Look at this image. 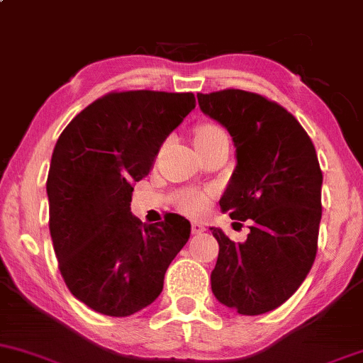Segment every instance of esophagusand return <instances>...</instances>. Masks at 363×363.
Masks as SVG:
<instances>
[{"instance_id":"esophagus-1","label":"esophagus","mask_w":363,"mask_h":363,"mask_svg":"<svg viewBox=\"0 0 363 363\" xmlns=\"http://www.w3.org/2000/svg\"><path fill=\"white\" fill-rule=\"evenodd\" d=\"M191 232H193V234H201V232H205V225H203L201 222H193L191 223Z\"/></svg>"}]
</instances>
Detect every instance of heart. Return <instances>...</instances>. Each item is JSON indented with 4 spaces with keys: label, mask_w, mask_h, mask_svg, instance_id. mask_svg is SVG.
<instances>
[{
    "label": "heart",
    "mask_w": 363,
    "mask_h": 363,
    "mask_svg": "<svg viewBox=\"0 0 363 363\" xmlns=\"http://www.w3.org/2000/svg\"><path fill=\"white\" fill-rule=\"evenodd\" d=\"M223 129L213 123H201L194 128V145L206 143L223 136ZM206 206V194L201 191H186L177 198V208L186 215H199Z\"/></svg>",
    "instance_id": "heart-1"
}]
</instances>
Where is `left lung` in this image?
<instances>
[{"instance_id": "obj_1", "label": "left lung", "mask_w": 363, "mask_h": 363, "mask_svg": "<svg viewBox=\"0 0 363 363\" xmlns=\"http://www.w3.org/2000/svg\"><path fill=\"white\" fill-rule=\"evenodd\" d=\"M198 104L235 145L220 208L232 220H251L244 242L210 228L220 245L211 290L239 314H264L289 301L315 259L323 213L315 148L289 111L259 94L228 89L198 94Z\"/></svg>"}]
</instances>
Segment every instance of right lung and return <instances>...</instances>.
I'll return each instance as SVG.
<instances>
[{"label": "right lung", "mask_w": 363, "mask_h": 363, "mask_svg": "<svg viewBox=\"0 0 363 363\" xmlns=\"http://www.w3.org/2000/svg\"><path fill=\"white\" fill-rule=\"evenodd\" d=\"M196 107L187 94L111 91L65 128L48 174L49 230L62 280L90 309L126 318L150 306L191 234L184 216L143 225L133 184Z\"/></svg>", "instance_id": "obj_1"}]
</instances>
